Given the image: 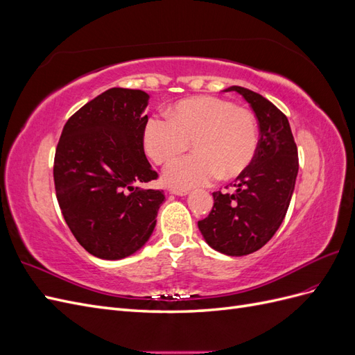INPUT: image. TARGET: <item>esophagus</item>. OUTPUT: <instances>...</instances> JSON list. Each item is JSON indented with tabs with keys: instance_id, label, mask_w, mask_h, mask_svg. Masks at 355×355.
<instances>
[{
	"instance_id": "esophagus-1",
	"label": "esophagus",
	"mask_w": 355,
	"mask_h": 355,
	"mask_svg": "<svg viewBox=\"0 0 355 355\" xmlns=\"http://www.w3.org/2000/svg\"><path fill=\"white\" fill-rule=\"evenodd\" d=\"M168 192H170V194H175V196H180V197H184V196H188V191H187V189H178V188H170V189H168Z\"/></svg>"
}]
</instances>
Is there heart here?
Segmentation results:
<instances>
[{
  "instance_id": "heart-1",
  "label": "heart",
  "mask_w": 355,
  "mask_h": 355,
  "mask_svg": "<svg viewBox=\"0 0 355 355\" xmlns=\"http://www.w3.org/2000/svg\"><path fill=\"white\" fill-rule=\"evenodd\" d=\"M170 120L151 116L144 128V148L155 164H167L184 154L189 142L194 154L176 159L164 170L166 184L191 189L216 178L231 179L250 166L259 132L254 115L216 96H197L168 110Z\"/></svg>"
}]
</instances>
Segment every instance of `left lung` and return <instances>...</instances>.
<instances>
[{
	"label": "left lung",
	"mask_w": 355,
	"mask_h": 355,
	"mask_svg": "<svg viewBox=\"0 0 355 355\" xmlns=\"http://www.w3.org/2000/svg\"><path fill=\"white\" fill-rule=\"evenodd\" d=\"M250 103L259 123L257 151L235 179V191L213 192V207L198 228L207 244L228 256L259 250L280 228L295 189L297 148L287 116L259 93L232 85Z\"/></svg>",
	"instance_id": "obj_1"
}]
</instances>
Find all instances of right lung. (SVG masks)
<instances>
[{"label":"right lung","mask_w":355,"mask_h":355,"mask_svg":"<svg viewBox=\"0 0 355 355\" xmlns=\"http://www.w3.org/2000/svg\"><path fill=\"white\" fill-rule=\"evenodd\" d=\"M142 90L114 87L75 112L63 127L53 178L60 211L73 237L101 259L130 256L151 237L163 191L144 151Z\"/></svg>","instance_id":"add662e5"}]
</instances>
